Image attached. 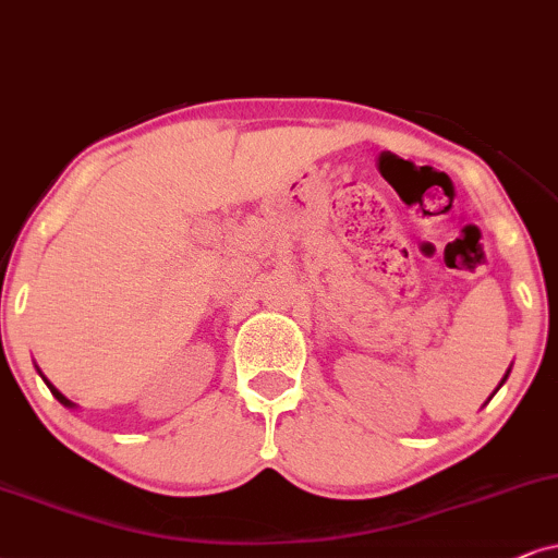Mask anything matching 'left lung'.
Here are the masks:
<instances>
[{
	"label": "left lung",
	"mask_w": 558,
	"mask_h": 558,
	"mask_svg": "<svg viewBox=\"0 0 558 558\" xmlns=\"http://www.w3.org/2000/svg\"><path fill=\"white\" fill-rule=\"evenodd\" d=\"M505 378H507V376H505ZM505 378H502V384H505Z\"/></svg>",
	"instance_id": "obj_1"
}]
</instances>
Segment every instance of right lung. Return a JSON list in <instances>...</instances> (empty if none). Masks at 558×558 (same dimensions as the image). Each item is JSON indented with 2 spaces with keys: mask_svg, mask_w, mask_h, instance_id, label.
Segmentation results:
<instances>
[{
  "mask_svg": "<svg viewBox=\"0 0 558 558\" xmlns=\"http://www.w3.org/2000/svg\"><path fill=\"white\" fill-rule=\"evenodd\" d=\"M44 380H46V378H44ZM46 384H48V389H51V393H53V397H56V399H59L63 407H74V404H72V401H69L66 397H63V393H61L59 389H56V386L51 384V380H46Z\"/></svg>",
  "mask_w": 558,
  "mask_h": 558,
  "instance_id": "obj_1",
  "label": "right lung"
}]
</instances>
